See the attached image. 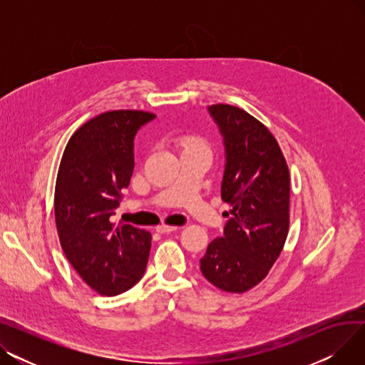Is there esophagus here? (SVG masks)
I'll return each instance as SVG.
<instances>
[{
    "label": "esophagus",
    "mask_w": 365,
    "mask_h": 365,
    "mask_svg": "<svg viewBox=\"0 0 365 365\" xmlns=\"http://www.w3.org/2000/svg\"><path fill=\"white\" fill-rule=\"evenodd\" d=\"M178 229V226H170V225H160L157 226V232L158 234H170V232H175Z\"/></svg>",
    "instance_id": "obj_1"
}]
</instances>
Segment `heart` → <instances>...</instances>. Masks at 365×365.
<instances>
[{"instance_id":"b5f03b06","label":"heart","mask_w":365,"mask_h":365,"mask_svg":"<svg viewBox=\"0 0 365 365\" xmlns=\"http://www.w3.org/2000/svg\"><path fill=\"white\" fill-rule=\"evenodd\" d=\"M201 142L198 139H186L185 140V146L186 148H194V146H200Z\"/></svg>"}]
</instances>
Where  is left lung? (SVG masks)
Here are the masks:
<instances>
[{"instance_id":"obj_1","label":"left lung","mask_w":365,"mask_h":365,"mask_svg":"<svg viewBox=\"0 0 365 365\" xmlns=\"http://www.w3.org/2000/svg\"><path fill=\"white\" fill-rule=\"evenodd\" d=\"M225 146L223 237L208 244L202 275L217 289L244 293L269 272L289 234L290 175L278 142L260 121L231 105L208 106Z\"/></svg>"}]
</instances>
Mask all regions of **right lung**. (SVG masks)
Returning <instances> with one entry per match:
<instances>
[{"mask_svg": "<svg viewBox=\"0 0 365 365\" xmlns=\"http://www.w3.org/2000/svg\"><path fill=\"white\" fill-rule=\"evenodd\" d=\"M155 118L143 110H109L69 139L57 173L54 216L63 253L102 296H117L143 277L150 234L115 226V215L134 168V136Z\"/></svg>", "mask_w": 365, "mask_h": 365, "instance_id": "right-lung-1", "label": "right lung"}]
</instances>
